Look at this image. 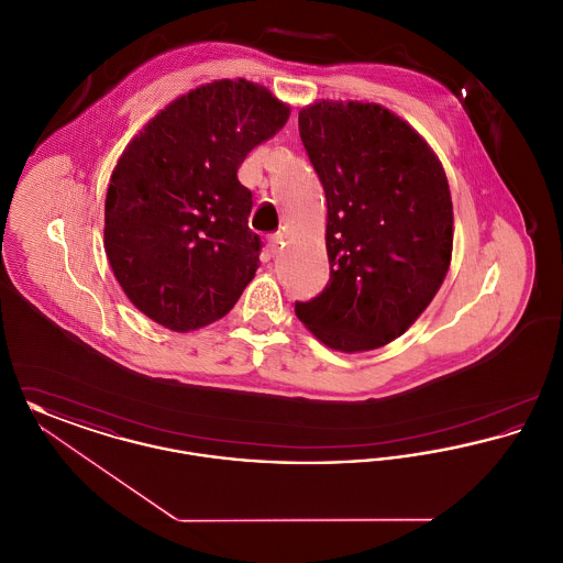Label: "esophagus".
<instances>
[{"instance_id": "obj_1", "label": "esophagus", "mask_w": 563, "mask_h": 563, "mask_svg": "<svg viewBox=\"0 0 563 563\" xmlns=\"http://www.w3.org/2000/svg\"><path fill=\"white\" fill-rule=\"evenodd\" d=\"M283 239H285V236H283V232H276V234H272V236H269V253H272V255H276V253L280 251Z\"/></svg>"}]
</instances>
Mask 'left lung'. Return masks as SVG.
Returning <instances> with one entry per match:
<instances>
[{
    "label": "left lung",
    "mask_w": 563,
    "mask_h": 563,
    "mask_svg": "<svg viewBox=\"0 0 563 563\" xmlns=\"http://www.w3.org/2000/svg\"><path fill=\"white\" fill-rule=\"evenodd\" d=\"M299 134L327 198L331 278L295 314L327 349H382L429 308L452 264L443 164L377 103L314 101L299 109Z\"/></svg>",
    "instance_id": "1"
}]
</instances>
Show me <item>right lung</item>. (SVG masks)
I'll return each instance as SVG.
<instances>
[{"mask_svg": "<svg viewBox=\"0 0 563 563\" xmlns=\"http://www.w3.org/2000/svg\"><path fill=\"white\" fill-rule=\"evenodd\" d=\"M291 108L255 81L202 84L134 134L109 179L103 246L134 308L188 333L223 319L260 268L246 154Z\"/></svg>", "mask_w": 563, "mask_h": 563, "instance_id": "obj_1", "label": "right lung"}]
</instances>
